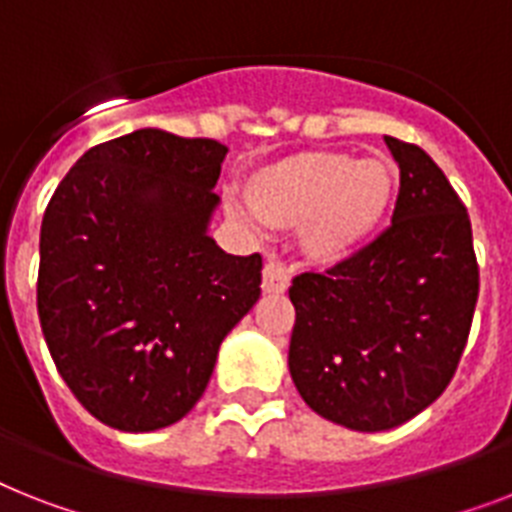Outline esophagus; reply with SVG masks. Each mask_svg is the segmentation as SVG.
<instances>
[{
    "label": "esophagus",
    "instance_id": "1",
    "mask_svg": "<svg viewBox=\"0 0 512 512\" xmlns=\"http://www.w3.org/2000/svg\"><path fill=\"white\" fill-rule=\"evenodd\" d=\"M289 289V270L281 263L268 260L263 268V292L265 294H284Z\"/></svg>",
    "mask_w": 512,
    "mask_h": 512
}]
</instances>
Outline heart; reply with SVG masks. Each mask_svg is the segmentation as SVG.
<instances>
[{"label":"heart","mask_w":512,"mask_h":512,"mask_svg":"<svg viewBox=\"0 0 512 512\" xmlns=\"http://www.w3.org/2000/svg\"><path fill=\"white\" fill-rule=\"evenodd\" d=\"M394 194L397 173L389 162L334 149L281 157L244 184L252 215L268 228L302 226L305 255L323 265L342 263L371 242Z\"/></svg>","instance_id":"1"}]
</instances>
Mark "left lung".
<instances>
[{"mask_svg": "<svg viewBox=\"0 0 512 512\" xmlns=\"http://www.w3.org/2000/svg\"><path fill=\"white\" fill-rule=\"evenodd\" d=\"M384 141L400 165L392 226L289 289L294 386L315 413L352 431L402 426L447 389L479 299L465 205L421 147Z\"/></svg>", "mask_w": 512, "mask_h": 512, "instance_id": "obj_1", "label": "left lung"}]
</instances>
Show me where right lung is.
Masks as SVG:
<instances>
[{"instance_id":"obj_1","label":"right lung","mask_w":512,"mask_h":512,"mask_svg":"<svg viewBox=\"0 0 512 512\" xmlns=\"http://www.w3.org/2000/svg\"><path fill=\"white\" fill-rule=\"evenodd\" d=\"M228 147L160 128L91 147L47 205L36 305L70 392L112 429L181 421L260 299L263 257L207 236Z\"/></svg>"}]
</instances>
